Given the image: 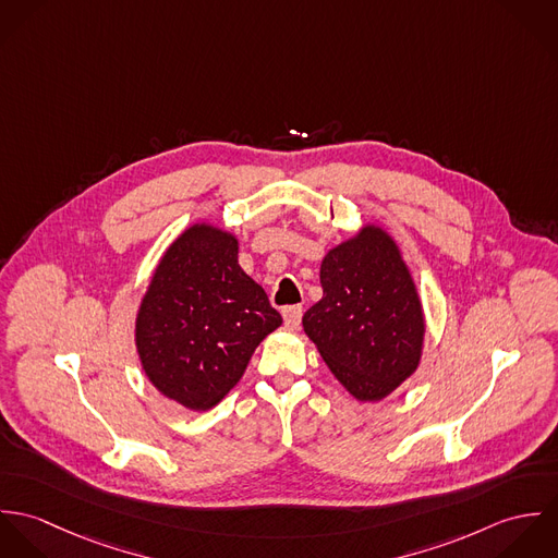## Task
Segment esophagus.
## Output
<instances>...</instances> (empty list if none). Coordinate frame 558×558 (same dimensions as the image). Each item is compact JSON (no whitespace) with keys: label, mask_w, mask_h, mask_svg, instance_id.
Listing matches in <instances>:
<instances>
[{"label":"esophagus","mask_w":558,"mask_h":558,"mask_svg":"<svg viewBox=\"0 0 558 558\" xmlns=\"http://www.w3.org/2000/svg\"><path fill=\"white\" fill-rule=\"evenodd\" d=\"M283 319H286V326L290 328H296L303 319V307L301 305H290L283 310Z\"/></svg>","instance_id":"34e87169"}]
</instances>
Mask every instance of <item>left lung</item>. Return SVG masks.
Wrapping results in <instances>:
<instances>
[{
  "instance_id": "obj_1",
  "label": "left lung",
  "mask_w": 558,
  "mask_h": 558,
  "mask_svg": "<svg viewBox=\"0 0 558 558\" xmlns=\"http://www.w3.org/2000/svg\"><path fill=\"white\" fill-rule=\"evenodd\" d=\"M322 301L303 326L335 378L361 401L396 391L416 369L423 314L396 242L378 228L328 251Z\"/></svg>"
}]
</instances>
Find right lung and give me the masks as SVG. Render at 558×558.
Here are the masks:
<instances>
[{
    "instance_id": "right-lung-1",
    "label": "right lung",
    "mask_w": 558,
    "mask_h": 558,
    "mask_svg": "<svg viewBox=\"0 0 558 558\" xmlns=\"http://www.w3.org/2000/svg\"><path fill=\"white\" fill-rule=\"evenodd\" d=\"M281 314L239 266V242L193 226L160 259L137 316V350L150 383L191 410H208L244 374Z\"/></svg>"
}]
</instances>
